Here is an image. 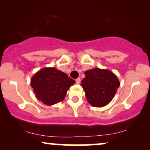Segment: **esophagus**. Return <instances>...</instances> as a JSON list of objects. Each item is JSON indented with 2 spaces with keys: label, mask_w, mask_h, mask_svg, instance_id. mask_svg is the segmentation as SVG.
<instances>
[{
  "label": "esophagus",
  "mask_w": 150,
  "mask_h": 150,
  "mask_svg": "<svg viewBox=\"0 0 150 150\" xmlns=\"http://www.w3.org/2000/svg\"><path fill=\"white\" fill-rule=\"evenodd\" d=\"M80 82H81L80 78H77L76 79V80H75V82H76V84H77V85H79V84L80 83Z\"/></svg>",
  "instance_id": "34e87169"
}]
</instances>
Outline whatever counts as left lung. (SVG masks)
<instances>
[{
	"label": "left lung",
	"instance_id": "1",
	"mask_svg": "<svg viewBox=\"0 0 150 150\" xmlns=\"http://www.w3.org/2000/svg\"><path fill=\"white\" fill-rule=\"evenodd\" d=\"M81 86L86 99L94 107H104L114 97L120 86L118 77L107 69L93 68L86 70Z\"/></svg>",
	"mask_w": 150,
	"mask_h": 150
}]
</instances>
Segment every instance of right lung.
<instances>
[{"label": "right lung", "instance_id": "right-lung-1", "mask_svg": "<svg viewBox=\"0 0 150 150\" xmlns=\"http://www.w3.org/2000/svg\"><path fill=\"white\" fill-rule=\"evenodd\" d=\"M68 75L54 68H44L31 79L35 97L43 104L51 106L65 99L68 90L75 83Z\"/></svg>", "mask_w": 150, "mask_h": 150}]
</instances>
